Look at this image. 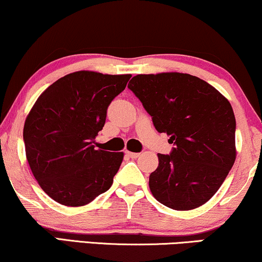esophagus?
<instances>
[{"instance_id": "obj_1", "label": "esophagus", "mask_w": 262, "mask_h": 262, "mask_svg": "<svg viewBox=\"0 0 262 262\" xmlns=\"http://www.w3.org/2000/svg\"><path fill=\"white\" fill-rule=\"evenodd\" d=\"M125 155L130 158H138L139 156H140V154H138V152H130V151H125Z\"/></svg>"}]
</instances>
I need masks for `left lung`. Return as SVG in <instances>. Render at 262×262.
<instances>
[{"label": "left lung", "mask_w": 262, "mask_h": 262, "mask_svg": "<svg viewBox=\"0 0 262 262\" xmlns=\"http://www.w3.org/2000/svg\"><path fill=\"white\" fill-rule=\"evenodd\" d=\"M128 88L169 135V155L158 154L150 190L165 207L191 210L216 193L236 160V118L224 95L188 74L137 75Z\"/></svg>", "instance_id": "1"}]
</instances>
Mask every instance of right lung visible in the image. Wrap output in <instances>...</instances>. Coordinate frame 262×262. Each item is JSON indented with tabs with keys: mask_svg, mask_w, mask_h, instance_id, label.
<instances>
[{
	"mask_svg": "<svg viewBox=\"0 0 262 262\" xmlns=\"http://www.w3.org/2000/svg\"><path fill=\"white\" fill-rule=\"evenodd\" d=\"M130 75L77 71L39 95L24 125L26 158L42 190L69 207L88 204L106 192L123 152L95 150L107 107Z\"/></svg>",
	"mask_w": 262,
	"mask_h": 262,
	"instance_id": "1",
	"label": "right lung"
}]
</instances>
